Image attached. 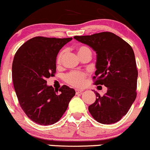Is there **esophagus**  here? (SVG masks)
<instances>
[{
  "mask_svg": "<svg viewBox=\"0 0 150 150\" xmlns=\"http://www.w3.org/2000/svg\"><path fill=\"white\" fill-rule=\"evenodd\" d=\"M75 92H76V94H79V93H81V92H83V89H75Z\"/></svg>",
  "mask_w": 150,
  "mask_h": 150,
  "instance_id": "obj_1",
  "label": "esophagus"
}]
</instances>
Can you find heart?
<instances>
[{
	"label": "heart",
	"instance_id": "heart-1",
	"mask_svg": "<svg viewBox=\"0 0 150 150\" xmlns=\"http://www.w3.org/2000/svg\"><path fill=\"white\" fill-rule=\"evenodd\" d=\"M85 51H90V50H89V48L84 46H80L77 49V53H78L79 56L84 52H85ZM63 53H64V51L60 52L59 54L58 55L57 59H56L57 64H60L61 63ZM86 76H87V74L84 73V72L73 71L68 73L65 75V80L67 83H68L69 85L72 86H74V87H82L85 84V80Z\"/></svg>",
	"mask_w": 150,
	"mask_h": 150
}]
</instances>
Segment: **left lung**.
<instances>
[{
  "mask_svg": "<svg viewBox=\"0 0 150 150\" xmlns=\"http://www.w3.org/2000/svg\"><path fill=\"white\" fill-rule=\"evenodd\" d=\"M74 39L96 51L95 85H104L103 97L95 92L96 100L88 109L93 118L102 124H111L124 116L137 97V73L132 47L111 32H104Z\"/></svg>",
  "mask_w": 150,
  "mask_h": 150,
  "instance_id": "obj_1",
  "label": "left lung"
}]
</instances>
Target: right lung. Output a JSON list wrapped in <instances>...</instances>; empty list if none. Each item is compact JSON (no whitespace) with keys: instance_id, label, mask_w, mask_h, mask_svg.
<instances>
[{"instance_id":"obj_1","label":"right lung","mask_w":150,"mask_h":150,"mask_svg":"<svg viewBox=\"0 0 150 150\" xmlns=\"http://www.w3.org/2000/svg\"><path fill=\"white\" fill-rule=\"evenodd\" d=\"M72 39L36 37L22 44L15 55L12 72L19 103L27 117L39 125L58 121L75 94L66 85L58 93L46 85V79L56 73L58 52Z\"/></svg>"}]
</instances>
